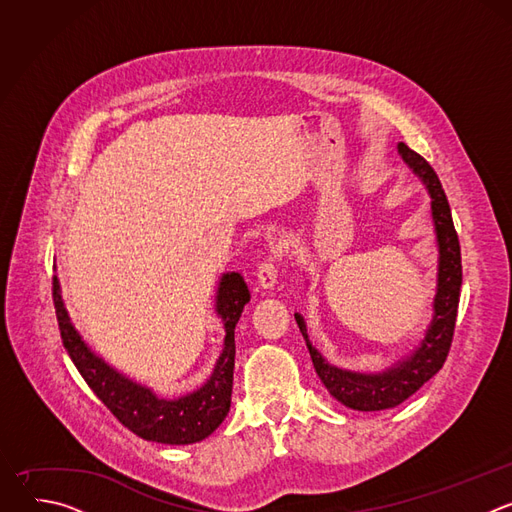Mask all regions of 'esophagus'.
I'll return each instance as SVG.
<instances>
[{
	"label": "esophagus",
	"instance_id": "esophagus-1",
	"mask_svg": "<svg viewBox=\"0 0 512 512\" xmlns=\"http://www.w3.org/2000/svg\"><path fill=\"white\" fill-rule=\"evenodd\" d=\"M257 281L263 289H271L277 283V263L273 257H267L257 267Z\"/></svg>",
	"mask_w": 512,
	"mask_h": 512
}]
</instances>
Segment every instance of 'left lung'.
I'll use <instances>...</instances> for the list:
<instances>
[{"mask_svg": "<svg viewBox=\"0 0 512 512\" xmlns=\"http://www.w3.org/2000/svg\"><path fill=\"white\" fill-rule=\"evenodd\" d=\"M397 150L403 162L423 180L431 196V216L435 227L437 251V291L433 300V318L421 344L403 360L381 373H354L334 367L312 346L306 330V322L296 314V322L310 350L314 369L334 399L356 411H383L397 407L409 399L423 383H427L437 371L444 367L448 358L458 304L462 287V255L460 241L454 229L452 210L442 188L440 178L433 168L405 143H399Z\"/></svg>", "mask_w": 512, "mask_h": 512, "instance_id": "8db88e82", "label": "left lung"}]
</instances>
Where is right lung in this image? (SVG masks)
<instances>
[{
	"label": "right lung",
	"mask_w": 512,
	"mask_h": 512,
	"mask_svg": "<svg viewBox=\"0 0 512 512\" xmlns=\"http://www.w3.org/2000/svg\"><path fill=\"white\" fill-rule=\"evenodd\" d=\"M52 298L62 344L77 371L103 405L135 435L148 442L186 446L202 442L221 425L231 407L235 371V326L251 300L241 273H225L216 291V314L225 324V346L210 379L196 391L178 399H162L97 356L72 326L60 298L58 277L52 279Z\"/></svg>",
	"instance_id": "obj_1"
}]
</instances>
